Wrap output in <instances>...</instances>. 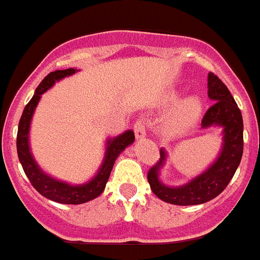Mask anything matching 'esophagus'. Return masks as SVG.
Instances as JSON below:
<instances>
[{
    "label": "esophagus",
    "mask_w": 260,
    "mask_h": 260,
    "mask_svg": "<svg viewBox=\"0 0 260 260\" xmlns=\"http://www.w3.org/2000/svg\"><path fill=\"white\" fill-rule=\"evenodd\" d=\"M134 133L137 139H143L147 133V125L144 121H137L134 123Z\"/></svg>",
    "instance_id": "1"
}]
</instances>
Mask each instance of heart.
<instances>
[{
  "label": "heart",
  "instance_id": "b5f03b06",
  "mask_svg": "<svg viewBox=\"0 0 260 260\" xmlns=\"http://www.w3.org/2000/svg\"><path fill=\"white\" fill-rule=\"evenodd\" d=\"M202 112V103L198 98L190 96L174 108L169 117V125L174 132H183L197 122Z\"/></svg>",
  "mask_w": 260,
  "mask_h": 260
}]
</instances>
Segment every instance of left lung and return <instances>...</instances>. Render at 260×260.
I'll list each match as a JSON object with an SVG mask.
<instances>
[{
    "instance_id": "obj_1",
    "label": "left lung",
    "mask_w": 260,
    "mask_h": 260,
    "mask_svg": "<svg viewBox=\"0 0 260 260\" xmlns=\"http://www.w3.org/2000/svg\"><path fill=\"white\" fill-rule=\"evenodd\" d=\"M208 98L215 102L202 119V127H222V146L219 156L207 171L182 186H167L160 181V168L167 152L160 150V161L148 171L147 180L153 194L161 201L177 206H195L216 198L228 186L237 171L243 152V121L240 108L228 87L215 74H208Z\"/></svg>"
}]
</instances>
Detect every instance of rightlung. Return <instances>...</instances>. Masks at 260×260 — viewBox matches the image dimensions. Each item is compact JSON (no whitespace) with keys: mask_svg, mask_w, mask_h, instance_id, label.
<instances>
[{"mask_svg":"<svg viewBox=\"0 0 260 260\" xmlns=\"http://www.w3.org/2000/svg\"><path fill=\"white\" fill-rule=\"evenodd\" d=\"M78 70L73 68L66 69V70H56L41 80V83L38 86L32 99L24 107L22 117H20L19 126H18L17 135L18 157H19L23 171L28 177L31 185L43 197L62 204H82L98 198L99 195L104 191L116 158L135 139L134 132H132V130H127L123 134L112 138V139L109 138L107 141V151H105L104 160H103V164L99 169L98 174L93 177L92 180L86 183H82V185H70L68 182H63V181L56 180L39 167L34 156H32L31 150H29L28 141L29 126H31L34 112H35L43 93L47 92L56 82L69 77V75H73Z\"/></svg>","mask_w":260,"mask_h":260,"instance_id":"add662e5","label":"right lung"}]
</instances>
